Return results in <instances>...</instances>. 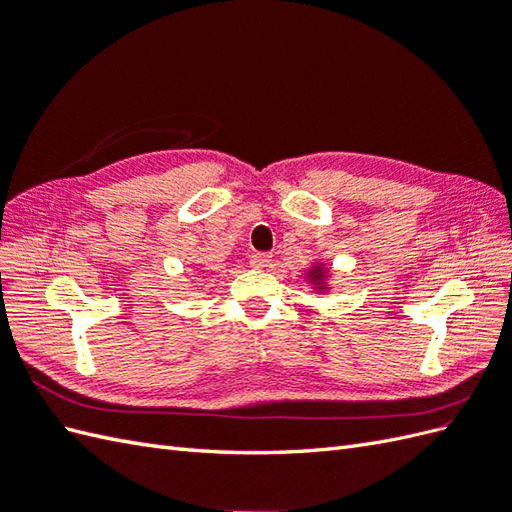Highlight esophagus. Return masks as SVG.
I'll use <instances>...</instances> for the list:
<instances>
[{"instance_id":"34e87169","label":"esophagus","mask_w":512,"mask_h":512,"mask_svg":"<svg viewBox=\"0 0 512 512\" xmlns=\"http://www.w3.org/2000/svg\"><path fill=\"white\" fill-rule=\"evenodd\" d=\"M270 264V255L268 253H253L251 255V266L253 268H266Z\"/></svg>"}]
</instances>
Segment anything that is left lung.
Wrapping results in <instances>:
<instances>
[{
	"mask_svg": "<svg viewBox=\"0 0 512 512\" xmlns=\"http://www.w3.org/2000/svg\"><path fill=\"white\" fill-rule=\"evenodd\" d=\"M307 277H310V279L314 281V285H318L320 290H323V279H325V270H323V268L314 266V268L310 270V275H307Z\"/></svg>",
	"mask_w": 512,
	"mask_h": 512,
	"instance_id": "obj_1",
	"label": "left lung"
}]
</instances>
